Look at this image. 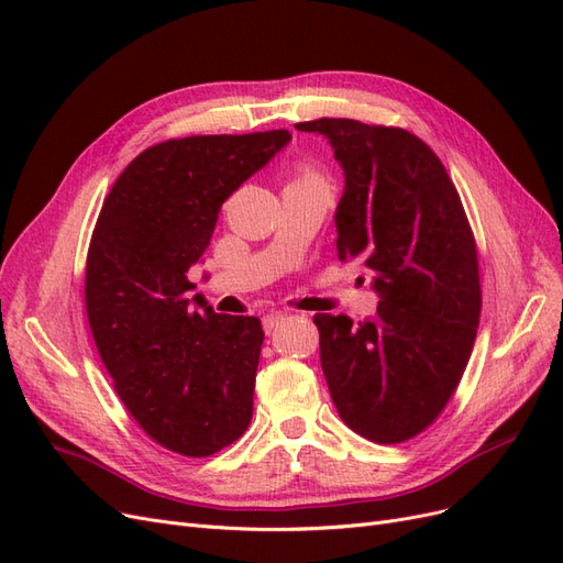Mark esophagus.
Segmentation results:
<instances>
[{
    "label": "esophagus",
    "instance_id": "obj_1",
    "mask_svg": "<svg viewBox=\"0 0 563 563\" xmlns=\"http://www.w3.org/2000/svg\"><path fill=\"white\" fill-rule=\"evenodd\" d=\"M286 317H288L286 312H269V314H265V317H263V329H265V333L275 331Z\"/></svg>",
    "mask_w": 563,
    "mask_h": 563
}]
</instances>
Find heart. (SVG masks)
I'll return each instance as SVG.
<instances>
[{
  "label": "heart",
  "instance_id": "heart-1",
  "mask_svg": "<svg viewBox=\"0 0 563 563\" xmlns=\"http://www.w3.org/2000/svg\"><path fill=\"white\" fill-rule=\"evenodd\" d=\"M298 180H319V174L314 172V168L310 164H302L300 166V178Z\"/></svg>",
  "mask_w": 563,
  "mask_h": 563
}]
</instances>
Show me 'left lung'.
<instances>
[{
    "label": "left lung",
    "instance_id": "obj_1",
    "mask_svg": "<svg viewBox=\"0 0 563 563\" xmlns=\"http://www.w3.org/2000/svg\"><path fill=\"white\" fill-rule=\"evenodd\" d=\"M345 172L338 258L360 261L380 302L368 321L314 314L321 368L350 430L401 444L441 416L463 378L482 314L476 242L444 164L416 133L314 119Z\"/></svg>",
    "mask_w": 563,
    "mask_h": 563
}]
</instances>
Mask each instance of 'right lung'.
Returning a JSON list of instances; mask_svg holds the SVG:
<instances>
[{"label":"right lung","mask_w":563,"mask_h":563,"mask_svg":"<svg viewBox=\"0 0 563 563\" xmlns=\"http://www.w3.org/2000/svg\"><path fill=\"white\" fill-rule=\"evenodd\" d=\"M286 129L187 135L143 150L112 185L87 255L89 327L119 399L159 446L207 457L253 416L263 329L192 310L187 269L211 244L223 201L279 152Z\"/></svg>","instance_id":"1"}]
</instances>
